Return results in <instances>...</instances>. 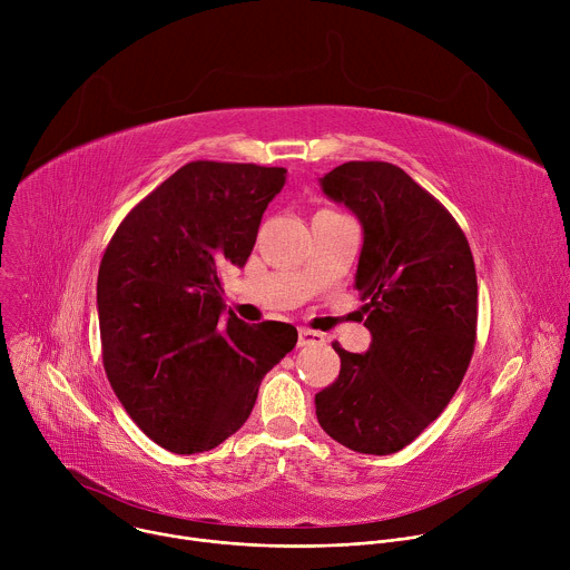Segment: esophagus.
Listing matches in <instances>:
<instances>
[{
  "instance_id": "34e87169",
  "label": "esophagus",
  "mask_w": 570,
  "mask_h": 570,
  "mask_svg": "<svg viewBox=\"0 0 570 570\" xmlns=\"http://www.w3.org/2000/svg\"><path fill=\"white\" fill-rule=\"evenodd\" d=\"M324 343V336L311 330H299L297 332V347H308V345H320Z\"/></svg>"
}]
</instances>
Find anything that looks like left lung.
Masks as SVG:
<instances>
[{"label":"left lung","instance_id":"obj_1","mask_svg":"<svg viewBox=\"0 0 570 570\" xmlns=\"http://www.w3.org/2000/svg\"><path fill=\"white\" fill-rule=\"evenodd\" d=\"M320 187L363 227L354 286L372 343L365 354L334 343L341 374L315 394V415L343 446L390 455L446 409L469 367L473 257L453 216L390 161H345Z\"/></svg>","mask_w":570,"mask_h":570}]
</instances>
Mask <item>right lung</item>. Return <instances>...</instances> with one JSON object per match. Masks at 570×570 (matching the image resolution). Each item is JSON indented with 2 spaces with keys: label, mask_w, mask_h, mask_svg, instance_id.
Here are the masks:
<instances>
[{
  "label": "right lung",
  "mask_w": 570,
  "mask_h": 570,
  "mask_svg": "<svg viewBox=\"0 0 570 570\" xmlns=\"http://www.w3.org/2000/svg\"><path fill=\"white\" fill-rule=\"evenodd\" d=\"M286 169L189 161L117 227L97 306L108 381L132 422L174 453L234 435L257 392L297 343L286 322L225 311L218 271L243 268Z\"/></svg>",
  "instance_id": "add662e5"
}]
</instances>
